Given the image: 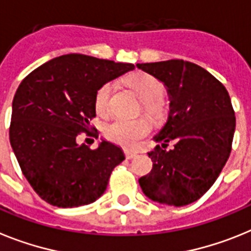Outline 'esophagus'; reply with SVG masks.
<instances>
[{
	"mask_svg": "<svg viewBox=\"0 0 251 251\" xmlns=\"http://www.w3.org/2000/svg\"><path fill=\"white\" fill-rule=\"evenodd\" d=\"M136 155H138V152L130 151V150H125L126 159H132V158H135V156H136Z\"/></svg>",
	"mask_w": 251,
	"mask_h": 251,
	"instance_id": "obj_1",
	"label": "esophagus"
}]
</instances>
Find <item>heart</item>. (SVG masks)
<instances>
[{"instance_id":"1","label":"heart","mask_w":251,"mask_h":251,"mask_svg":"<svg viewBox=\"0 0 251 251\" xmlns=\"http://www.w3.org/2000/svg\"><path fill=\"white\" fill-rule=\"evenodd\" d=\"M125 82L141 100V111L154 124H162L169 115V104L163 97L164 83L147 72H135L125 78ZM113 93L112 82H104L99 87L95 95L96 111L101 116L111 112V99ZM151 130L147 119L128 120L117 119L104 127V136L110 141L123 147L131 148L145 138Z\"/></svg>"}]
</instances>
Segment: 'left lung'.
<instances>
[{"mask_svg": "<svg viewBox=\"0 0 251 251\" xmlns=\"http://www.w3.org/2000/svg\"><path fill=\"white\" fill-rule=\"evenodd\" d=\"M138 68L167 86L171 112L149 151L152 169L139 179L150 200L186 206L211 188L232 148L235 111L225 86L200 65L182 59L141 63ZM172 141L174 148L166 150Z\"/></svg>", "mask_w": 251, "mask_h": 251, "instance_id": "8db88e82", "label": "left lung"}]
</instances>
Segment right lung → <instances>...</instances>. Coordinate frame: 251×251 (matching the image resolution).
<instances>
[{"instance_id": "add662e5", "label": "right lung", "mask_w": 251, "mask_h": 251, "mask_svg": "<svg viewBox=\"0 0 251 251\" xmlns=\"http://www.w3.org/2000/svg\"><path fill=\"white\" fill-rule=\"evenodd\" d=\"M134 68L128 63L67 54L24 78L12 101L10 143L41 200L67 208L92 203L103 195L124 152L108 141L91 149L75 139L82 132L91 135L99 87Z\"/></svg>"}]
</instances>
